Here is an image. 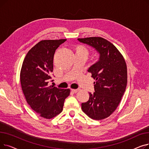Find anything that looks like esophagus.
Here are the masks:
<instances>
[{
	"mask_svg": "<svg viewBox=\"0 0 149 149\" xmlns=\"http://www.w3.org/2000/svg\"><path fill=\"white\" fill-rule=\"evenodd\" d=\"M71 91L73 92H74V93H77V92H79V89H71Z\"/></svg>",
	"mask_w": 149,
	"mask_h": 149,
	"instance_id": "obj_1",
	"label": "esophagus"
}]
</instances>
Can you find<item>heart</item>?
<instances>
[{
  "instance_id": "obj_1",
  "label": "heart",
  "mask_w": 149,
  "mask_h": 149,
  "mask_svg": "<svg viewBox=\"0 0 149 149\" xmlns=\"http://www.w3.org/2000/svg\"><path fill=\"white\" fill-rule=\"evenodd\" d=\"M78 51H83V52L87 53V54L88 52V49L86 48H84V47H80V48L79 49H78Z\"/></svg>"
}]
</instances>
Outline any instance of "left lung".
Segmentation results:
<instances>
[{"instance_id": "8db88e82", "label": "left lung", "mask_w": 149, "mask_h": 149, "mask_svg": "<svg viewBox=\"0 0 149 149\" xmlns=\"http://www.w3.org/2000/svg\"><path fill=\"white\" fill-rule=\"evenodd\" d=\"M78 40L92 46L100 56L99 61L88 69L95 80V92L89 93V100L81 104L82 111L93 120H103L116 110L126 91V63L118 49L104 38L91 37Z\"/></svg>"}]
</instances>
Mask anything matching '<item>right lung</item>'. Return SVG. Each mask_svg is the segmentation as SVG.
<instances>
[{
    "mask_svg": "<svg viewBox=\"0 0 149 149\" xmlns=\"http://www.w3.org/2000/svg\"><path fill=\"white\" fill-rule=\"evenodd\" d=\"M66 40L39 42L28 52L22 66L20 79L25 99L36 112L46 119H51L62 112L64 101L70 92L69 89L48 84L52 77L54 53Z\"/></svg>",
    "mask_w": 149,
    "mask_h": 149,
    "instance_id": "right-lung-1",
    "label": "right lung"
}]
</instances>
